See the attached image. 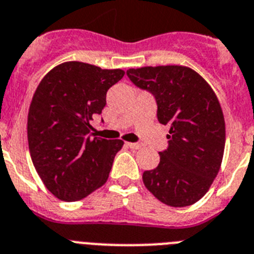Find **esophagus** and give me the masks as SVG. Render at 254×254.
Segmentation results:
<instances>
[{"instance_id":"34e87169","label":"esophagus","mask_w":254,"mask_h":254,"mask_svg":"<svg viewBox=\"0 0 254 254\" xmlns=\"http://www.w3.org/2000/svg\"><path fill=\"white\" fill-rule=\"evenodd\" d=\"M127 147H130V148H133V150H139L140 148L139 143H130V142H129V143H127Z\"/></svg>"}]
</instances>
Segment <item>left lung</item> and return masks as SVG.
Masks as SVG:
<instances>
[{
	"label": "left lung",
	"mask_w": 254,
	"mask_h": 254,
	"mask_svg": "<svg viewBox=\"0 0 254 254\" xmlns=\"http://www.w3.org/2000/svg\"><path fill=\"white\" fill-rule=\"evenodd\" d=\"M127 74L155 97L157 120L170 127L159 165L142 176L144 186L167 205H192L212 186L222 163L226 131L218 98L197 72L183 65L130 68Z\"/></svg>",
	"instance_id": "1"
}]
</instances>
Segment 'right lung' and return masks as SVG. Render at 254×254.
Listing matches in <instances>:
<instances>
[{"label": "right lung", "mask_w": 254, "mask_h": 254, "mask_svg": "<svg viewBox=\"0 0 254 254\" xmlns=\"http://www.w3.org/2000/svg\"><path fill=\"white\" fill-rule=\"evenodd\" d=\"M123 69L65 62L41 80L27 123L32 163L58 199L77 201L107 182L121 139L90 138V121L101 115L106 94Z\"/></svg>", "instance_id": "1"}]
</instances>
